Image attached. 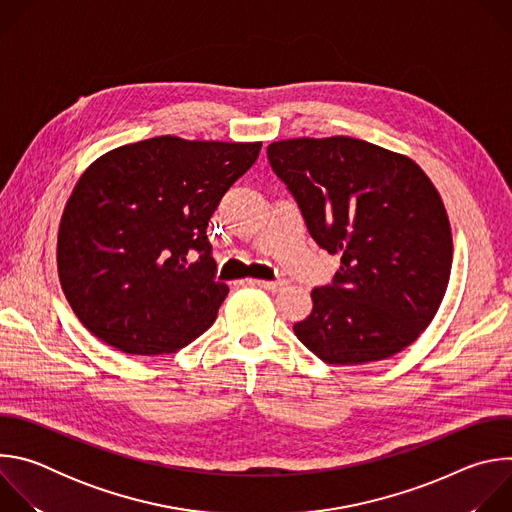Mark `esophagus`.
<instances>
[{
	"label": "esophagus",
	"instance_id": "34e87169",
	"mask_svg": "<svg viewBox=\"0 0 512 512\" xmlns=\"http://www.w3.org/2000/svg\"><path fill=\"white\" fill-rule=\"evenodd\" d=\"M245 283H247V285H257V287H263V289H267V291H279V289H283V287L287 285V281H285V279H275V281H263V279H247Z\"/></svg>",
	"mask_w": 512,
	"mask_h": 512
}]
</instances>
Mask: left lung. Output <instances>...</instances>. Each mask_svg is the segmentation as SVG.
I'll use <instances>...</instances> for the list:
<instances>
[{"instance_id": "1", "label": "left lung", "mask_w": 512, "mask_h": 512, "mask_svg": "<svg viewBox=\"0 0 512 512\" xmlns=\"http://www.w3.org/2000/svg\"><path fill=\"white\" fill-rule=\"evenodd\" d=\"M273 172L296 198L312 239L340 255L334 281L312 291L294 324L328 364L389 358L429 326L452 271L440 192L407 156L334 135L269 143Z\"/></svg>"}]
</instances>
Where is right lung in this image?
I'll use <instances>...</instances> for the list:
<instances>
[{"label": "right lung", "instance_id": "right-lung-1", "mask_svg": "<svg viewBox=\"0 0 512 512\" xmlns=\"http://www.w3.org/2000/svg\"><path fill=\"white\" fill-rule=\"evenodd\" d=\"M261 141L160 135L97 158L58 227L64 296L105 344L170 354L216 320L229 287L214 279L206 227L225 192L255 164Z\"/></svg>", "mask_w": 512, "mask_h": 512}]
</instances>
